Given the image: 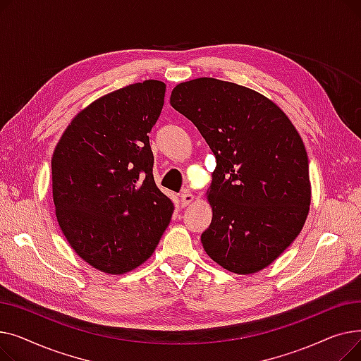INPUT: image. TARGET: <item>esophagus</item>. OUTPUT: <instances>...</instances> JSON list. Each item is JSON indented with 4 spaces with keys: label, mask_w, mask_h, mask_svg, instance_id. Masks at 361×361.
Listing matches in <instances>:
<instances>
[{
    "label": "esophagus",
    "mask_w": 361,
    "mask_h": 361,
    "mask_svg": "<svg viewBox=\"0 0 361 361\" xmlns=\"http://www.w3.org/2000/svg\"><path fill=\"white\" fill-rule=\"evenodd\" d=\"M195 199H196V197H195L192 193L184 192V193L181 195V206H183V207L188 206V204H190V203H192Z\"/></svg>",
    "instance_id": "esophagus-1"
}]
</instances>
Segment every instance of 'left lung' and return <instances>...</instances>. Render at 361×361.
Listing matches in <instances>:
<instances>
[{
  "instance_id": "left-lung-1",
  "label": "left lung",
  "mask_w": 361,
  "mask_h": 361,
  "mask_svg": "<svg viewBox=\"0 0 361 361\" xmlns=\"http://www.w3.org/2000/svg\"><path fill=\"white\" fill-rule=\"evenodd\" d=\"M169 104L197 127L216 158L204 252L238 275L269 267L310 209L309 158L297 128L262 93L212 78L177 85Z\"/></svg>"
}]
</instances>
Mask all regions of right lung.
<instances>
[{"label":"right lung","mask_w":361,"mask_h":361,"mask_svg":"<svg viewBox=\"0 0 361 361\" xmlns=\"http://www.w3.org/2000/svg\"><path fill=\"white\" fill-rule=\"evenodd\" d=\"M165 83L145 80L104 94L75 116L55 146L52 197L71 249L111 275L145 263L166 230L174 203L155 184L149 133Z\"/></svg>","instance_id":"add662e5"}]
</instances>
